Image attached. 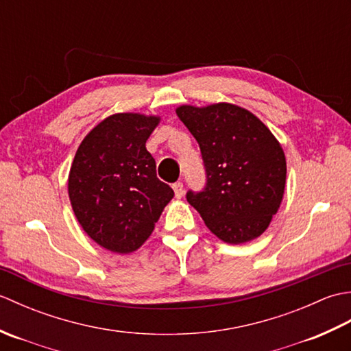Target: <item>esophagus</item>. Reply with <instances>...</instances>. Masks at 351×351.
I'll return each mask as SVG.
<instances>
[{"label":"esophagus","instance_id":"34e87169","mask_svg":"<svg viewBox=\"0 0 351 351\" xmlns=\"http://www.w3.org/2000/svg\"><path fill=\"white\" fill-rule=\"evenodd\" d=\"M173 191L176 197H182L184 196V184L182 182H175L173 184Z\"/></svg>","mask_w":351,"mask_h":351}]
</instances>
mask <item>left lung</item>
Listing matches in <instances>:
<instances>
[{"instance_id": "obj_1", "label": "left lung", "mask_w": 351, "mask_h": 351, "mask_svg": "<svg viewBox=\"0 0 351 351\" xmlns=\"http://www.w3.org/2000/svg\"><path fill=\"white\" fill-rule=\"evenodd\" d=\"M178 117L197 140L206 182L187 200L220 240L259 237L278 213L287 180L279 141L250 111L232 104L182 106Z\"/></svg>"}]
</instances>
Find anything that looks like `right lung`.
<instances>
[{
	"label": "right lung",
	"instance_id": "1",
	"mask_svg": "<svg viewBox=\"0 0 351 351\" xmlns=\"http://www.w3.org/2000/svg\"><path fill=\"white\" fill-rule=\"evenodd\" d=\"M158 117L119 113L107 117L81 141L69 173V199L86 234L116 253L137 250L171 197L156 178L146 140Z\"/></svg>",
	"mask_w": 351,
	"mask_h": 351
}]
</instances>
